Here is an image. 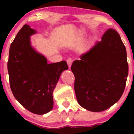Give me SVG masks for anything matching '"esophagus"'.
Masks as SVG:
<instances>
[{"mask_svg": "<svg viewBox=\"0 0 134 134\" xmlns=\"http://www.w3.org/2000/svg\"><path fill=\"white\" fill-rule=\"evenodd\" d=\"M66 62H67L69 68L70 69V68L71 66V65H72V59H71V58H68L67 60H66Z\"/></svg>", "mask_w": 134, "mask_h": 134, "instance_id": "1", "label": "esophagus"}]
</instances>
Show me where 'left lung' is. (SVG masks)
I'll use <instances>...</instances> for the list:
<instances>
[{
    "mask_svg": "<svg viewBox=\"0 0 134 134\" xmlns=\"http://www.w3.org/2000/svg\"><path fill=\"white\" fill-rule=\"evenodd\" d=\"M74 90L78 103L87 110L98 112L120 99L128 76L126 49L116 30L110 29L102 40L75 60Z\"/></svg>",
    "mask_w": 134,
    "mask_h": 134,
    "instance_id": "obj_1",
    "label": "left lung"
}]
</instances>
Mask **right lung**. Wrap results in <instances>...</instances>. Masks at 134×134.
<instances>
[{"label":"right lung","mask_w":134,"mask_h":134,"mask_svg":"<svg viewBox=\"0 0 134 134\" xmlns=\"http://www.w3.org/2000/svg\"><path fill=\"white\" fill-rule=\"evenodd\" d=\"M36 33L29 25L22 27L11 44L7 66L16 99L30 112L43 115L53 109V91L68 66L66 61L47 63L31 45L30 36Z\"/></svg>","instance_id":"obj_1"}]
</instances>
